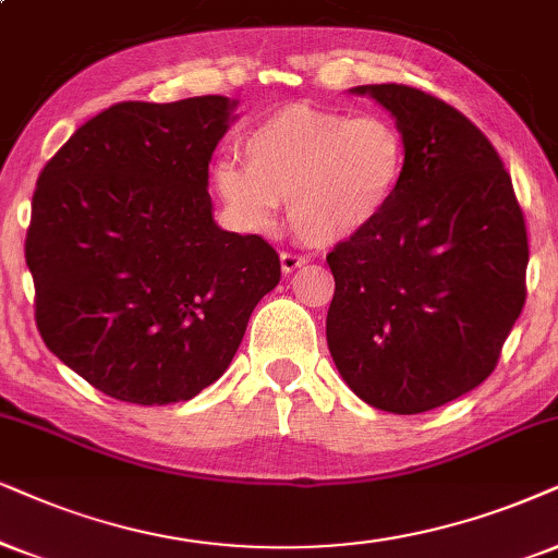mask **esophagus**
Masks as SVG:
<instances>
[{"label":"esophagus","instance_id":"1","mask_svg":"<svg viewBox=\"0 0 558 558\" xmlns=\"http://www.w3.org/2000/svg\"><path fill=\"white\" fill-rule=\"evenodd\" d=\"M308 257L303 255H295V252H280V267H283V272H295L301 265H306Z\"/></svg>","mask_w":558,"mask_h":558}]
</instances>
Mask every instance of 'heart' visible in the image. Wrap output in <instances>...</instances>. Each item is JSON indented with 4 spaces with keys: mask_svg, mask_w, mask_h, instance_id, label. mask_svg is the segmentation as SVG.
Masks as SVG:
<instances>
[{
    "mask_svg": "<svg viewBox=\"0 0 558 558\" xmlns=\"http://www.w3.org/2000/svg\"><path fill=\"white\" fill-rule=\"evenodd\" d=\"M244 165L223 159L214 185L246 231H267L286 203L293 234L314 246L361 236L397 201L407 138L391 118L286 105L252 125Z\"/></svg>",
    "mask_w": 558,
    "mask_h": 558,
    "instance_id": "1",
    "label": "heart"
}]
</instances>
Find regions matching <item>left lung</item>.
Segmentation results:
<instances>
[{
    "label": "left lung",
    "instance_id": "left-lung-1",
    "mask_svg": "<svg viewBox=\"0 0 558 558\" xmlns=\"http://www.w3.org/2000/svg\"><path fill=\"white\" fill-rule=\"evenodd\" d=\"M352 92L397 118L409 159L380 221L327 255V342L363 401L420 414L497 368L525 306V216L497 149L463 112L407 84Z\"/></svg>",
    "mask_w": 558,
    "mask_h": 558
}]
</instances>
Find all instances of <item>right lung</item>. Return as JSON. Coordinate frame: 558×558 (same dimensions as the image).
<instances>
[{"label":"right lung","mask_w":558,"mask_h":558,"mask_svg":"<svg viewBox=\"0 0 558 558\" xmlns=\"http://www.w3.org/2000/svg\"><path fill=\"white\" fill-rule=\"evenodd\" d=\"M234 105L221 95L112 105L35 185L25 239L35 324L61 363L112 399L197 397L278 286V252L210 214L208 161Z\"/></svg>","instance_id":"add662e5"}]
</instances>
